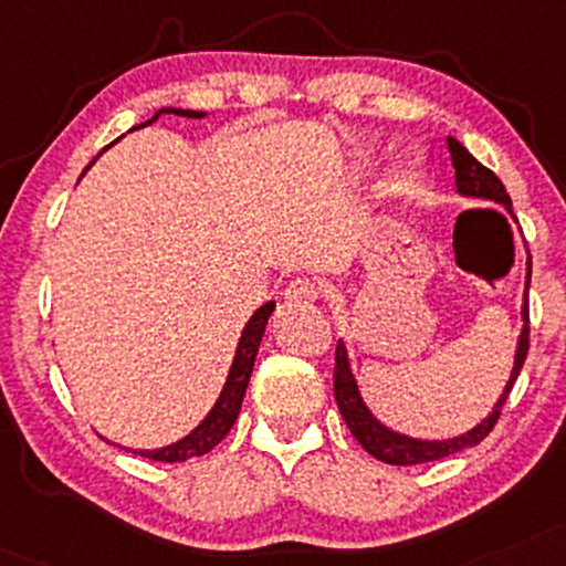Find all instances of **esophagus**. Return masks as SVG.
Listing matches in <instances>:
<instances>
[{
  "label": "esophagus",
  "instance_id": "obj_1",
  "mask_svg": "<svg viewBox=\"0 0 566 566\" xmlns=\"http://www.w3.org/2000/svg\"><path fill=\"white\" fill-rule=\"evenodd\" d=\"M318 295H322V290H318V284L311 282V279H295V282H290V287L284 290V301H287V305H311L318 301Z\"/></svg>",
  "mask_w": 566,
  "mask_h": 566
}]
</instances>
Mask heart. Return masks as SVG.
Returning <instances> with one entry per match:
<instances>
[{
  "instance_id": "heart-1",
  "label": "heart",
  "mask_w": 566,
  "mask_h": 566,
  "mask_svg": "<svg viewBox=\"0 0 566 566\" xmlns=\"http://www.w3.org/2000/svg\"><path fill=\"white\" fill-rule=\"evenodd\" d=\"M417 176H419V163L406 160L403 166L398 168V174H395V184H398V187H406V184H411Z\"/></svg>"
}]
</instances>
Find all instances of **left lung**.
<instances>
[{"label":"left lung","instance_id":"obj_1","mask_svg":"<svg viewBox=\"0 0 566 566\" xmlns=\"http://www.w3.org/2000/svg\"><path fill=\"white\" fill-rule=\"evenodd\" d=\"M448 153H451L453 160V171H455V189L459 195L467 197H480V200H490L499 202L512 213V197H509L506 187H503L499 176H495L490 168L482 166V163L469 155V149L455 142L453 136H448ZM530 274H533V261H530L527 253V284H524V303H522V335L520 343H516V356H514V369L512 377H509L506 387H503V395L499 398V403L493 406V411L488 413L485 419L480 421L478 427L459 434V438H448V440H419V438H408V434L392 432L390 427H385L374 413L369 411V406L364 403L360 398L358 382L353 377L350 369V358H348V348L339 339L337 350H335V400L339 413H343L345 424L350 427L353 438H356L364 451H369L374 459L385 461V464H395V467H411V464H427V461H438L446 459V455L464 451V448H472L482 442L490 434V430L495 427V421L501 417V408L506 403L509 392L520 377L524 358H527V348H530V308H527V290H530Z\"/></svg>","mask_w":566,"mask_h":566}]
</instances>
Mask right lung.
<instances>
[{"label": "right lung", "mask_w": 566, "mask_h": 566, "mask_svg": "<svg viewBox=\"0 0 566 566\" xmlns=\"http://www.w3.org/2000/svg\"><path fill=\"white\" fill-rule=\"evenodd\" d=\"M163 113L184 115V118H206V113H200V111H179V107H163V111L155 113L153 118L147 120V124H155V120H158ZM147 124H142V126H147ZM142 126H134V128H142ZM88 166H92V163H88ZM271 313H274V303H263L261 308H258L253 316H250V322L244 324L240 345H237V353H234V360H231L227 385H223V390H221V395H218L216 406L210 408L208 417L202 419L200 424H197L195 430L187 434V438L176 440V442H171V446L155 448V451H132V453L147 455V459H153V461H166V464H176V461H187V459H195V455L213 451L218 442L227 438L231 427H234L237 417H240L244 390H248L250 374H253L258 348H261V339H263L265 324H269Z\"/></svg>", "instance_id": "obj_1"}]
</instances>
